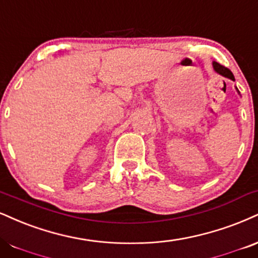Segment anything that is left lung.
Here are the masks:
<instances>
[{"mask_svg":"<svg viewBox=\"0 0 258 258\" xmlns=\"http://www.w3.org/2000/svg\"><path fill=\"white\" fill-rule=\"evenodd\" d=\"M213 68H214V71H215L216 73L220 74V76H222V77H225V78H228V79L233 80V82H234L233 73H232L231 71L228 70V68L221 66V64L218 63V62H215V61H213ZM235 90H237L238 94L240 95V92H239V90L237 88H235Z\"/></svg>","mask_w":258,"mask_h":258,"instance_id":"1","label":"left lung"}]
</instances>
